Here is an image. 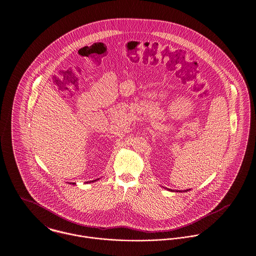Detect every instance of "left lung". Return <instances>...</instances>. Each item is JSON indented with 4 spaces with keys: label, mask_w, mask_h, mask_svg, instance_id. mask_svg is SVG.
<instances>
[{
    "label": "left lung",
    "mask_w": 256,
    "mask_h": 256,
    "mask_svg": "<svg viewBox=\"0 0 256 256\" xmlns=\"http://www.w3.org/2000/svg\"><path fill=\"white\" fill-rule=\"evenodd\" d=\"M176 192H178V190H176Z\"/></svg>",
    "instance_id": "8db88e82"
}]
</instances>
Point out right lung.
I'll list each match as a JSON object with an SVG mask.
<instances>
[{
	"instance_id": "add662e5",
	"label": "right lung",
	"mask_w": 256,
	"mask_h": 256,
	"mask_svg": "<svg viewBox=\"0 0 256 256\" xmlns=\"http://www.w3.org/2000/svg\"><path fill=\"white\" fill-rule=\"evenodd\" d=\"M92 182H94V180H92Z\"/></svg>"
}]
</instances>
